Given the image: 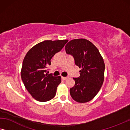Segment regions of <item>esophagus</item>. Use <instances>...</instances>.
I'll use <instances>...</instances> for the list:
<instances>
[{"label": "esophagus", "mask_w": 130, "mask_h": 130, "mask_svg": "<svg viewBox=\"0 0 130 130\" xmlns=\"http://www.w3.org/2000/svg\"><path fill=\"white\" fill-rule=\"evenodd\" d=\"M67 78H68V77H67V76H62V80H63V81L67 79Z\"/></svg>", "instance_id": "esophagus-1"}]
</instances>
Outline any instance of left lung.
Here are the masks:
<instances>
[{
  "mask_svg": "<svg viewBox=\"0 0 130 130\" xmlns=\"http://www.w3.org/2000/svg\"><path fill=\"white\" fill-rule=\"evenodd\" d=\"M66 53L74 58L80 76L74 78L75 84L70 89L71 97L84 103L93 99L101 88L104 79L105 63L98 49L85 39L71 40L65 46Z\"/></svg>",
  "mask_w": 130,
  "mask_h": 130,
  "instance_id": "left-lung-1",
  "label": "left lung"
}]
</instances>
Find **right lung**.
Instances as JSON below:
<instances>
[{"mask_svg":"<svg viewBox=\"0 0 130 130\" xmlns=\"http://www.w3.org/2000/svg\"><path fill=\"white\" fill-rule=\"evenodd\" d=\"M68 40L45 41L32 47L23 59L21 78L25 87L33 98L41 102L49 101L56 95L61 76L48 74L51 60L68 42Z\"/></svg>","mask_w":130,"mask_h":130,"instance_id":"obj_1","label":"right lung"}]
</instances>
